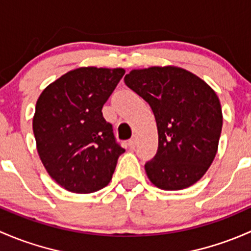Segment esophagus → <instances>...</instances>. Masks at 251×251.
Segmentation results:
<instances>
[{
    "label": "esophagus",
    "mask_w": 251,
    "mask_h": 251,
    "mask_svg": "<svg viewBox=\"0 0 251 251\" xmlns=\"http://www.w3.org/2000/svg\"><path fill=\"white\" fill-rule=\"evenodd\" d=\"M136 143H138V140H136V136H134V138H131L130 140L128 141V145L130 149H134V147L136 146Z\"/></svg>",
    "instance_id": "esophagus-1"
}]
</instances>
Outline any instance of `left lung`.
Returning a JSON list of instances; mask_svg holds the SVG:
<instances>
[{"mask_svg": "<svg viewBox=\"0 0 251 251\" xmlns=\"http://www.w3.org/2000/svg\"><path fill=\"white\" fill-rule=\"evenodd\" d=\"M125 83L152 108L158 150L145 170L165 191L190 187L209 169L219 146L222 111L203 79L176 66L131 70Z\"/></svg>", "mask_w": 251, "mask_h": 251, "instance_id": "left-lung-1", "label": "left lung"}]
</instances>
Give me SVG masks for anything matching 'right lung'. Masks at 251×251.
Here are the masks:
<instances>
[{
	"instance_id": "add662e5",
	"label": "right lung",
	"mask_w": 251,
	"mask_h": 251,
	"mask_svg": "<svg viewBox=\"0 0 251 251\" xmlns=\"http://www.w3.org/2000/svg\"><path fill=\"white\" fill-rule=\"evenodd\" d=\"M125 74L94 66L72 70L49 84L36 102L37 152L51 179L70 192L105 187L126 151L101 112Z\"/></svg>"
}]
</instances>
